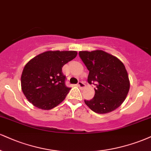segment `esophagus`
Returning a JSON list of instances; mask_svg holds the SVG:
<instances>
[{
    "instance_id": "esophagus-1",
    "label": "esophagus",
    "mask_w": 151,
    "mask_h": 151,
    "mask_svg": "<svg viewBox=\"0 0 151 151\" xmlns=\"http://www.w3.org/2000/svg\"><path fill=\"white\" fill-rule=\"evenodd\" d=\"M77 86L81 88H83L85 87V83L83 82V81H79V83H77Z\"/></svg>"
}]
</instances>
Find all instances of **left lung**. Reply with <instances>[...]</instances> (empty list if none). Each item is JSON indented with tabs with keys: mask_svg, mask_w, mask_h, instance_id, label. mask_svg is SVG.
<instances>
[{
	"mask_svg": "<svg viewBox=\"0 0 151 151\" xmlns=\"http://www.w3.org/2000/svg\"><path fill=\"white\" fill-rule=\"evenodd\" d=\"M79 57L89 71L88 82L96 86L94 97L84 102L99 114L110 112L126 99L130 82L124 64L115 56L101 50L79 51Z\"/></svg>",
	"mask_w": 151,
	"mask_h": 151,
	"instance_id": "8db88e82",
	"label": "left lung"
}]
</instances>
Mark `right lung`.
Instances as JSON below:
<instances>
[{
  "instance_id": "obj_1",
  "label": "right lung",
  "mask_w": 151,
  "mask_h": 151,
  "mask_svg": "<svg viewBox=\"0 0 151 151\" xmlns=\"http://www.w3.org/2000/svg\"><path fill=\"white\" fill-rule=\"evenodd\" d=\"M77 51L49 50L30 60L23 69L21 86L27 99L36 108L50 110L64 101L70 88L65 85L64 65Z\"/></svg>"
}]
</instances>
